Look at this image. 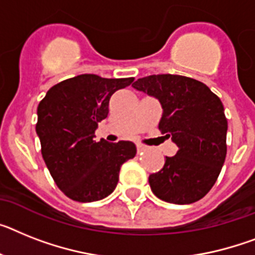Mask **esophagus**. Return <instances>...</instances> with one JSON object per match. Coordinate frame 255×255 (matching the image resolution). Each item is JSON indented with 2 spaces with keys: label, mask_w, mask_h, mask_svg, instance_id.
Listing matches in <instances>:
<instances>
[{
  "label": "esophagus",
  "mask_w": 255,
  "mask_h": 255,
  "mask_svg": "<svg viewBox=\"0 0 255 255\" xmlns=\"http://www.w3.org/2000/svg\"><path fill=\"white\" fill-rule=\"evenodd\" d=\"M136 147H137L138 151H142V150H146L147 146H145V145H142V144H136Z\"/></svg>",
  "instance_id": "1"
}]
</instances>
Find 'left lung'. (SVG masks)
<instances>
[{"mask_svg": "<svg viewBox=\"0 0 255 255\" xmlns=\"http://www.w3.org/2000/svg\"><path fill=\"white\" fill-rule=\"evenodd\" d=\"M132 87L162 105L159 131L177 145L174 157L149 176L153 193L176 205L193 204L209 193L227 154V118L210 88L181 75H150Z\"/></svg>", "mask_w": 255, "mask_h": 255, "instance_id": "8db88e82", "label": "left lung"}]
</instances>
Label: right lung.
I'll use <instances>...</instances> for the list:
<instances>
[{"mask_svg": "<svg viewBox=\"0 0 255 255\" xmlns=\"http://www.w3.org/2000/svg\"><path fill=\"white\" fill-rule=\"evenodd\" d=\"M132 81L78 75L51 87L38 104L36 133L42 158L68 198L93 202L108 197L117 187L122 164L136 155L131 141H95L98 123L109 114L110 97Z\"/></svg>", "mask_w": 255, "mask_h": 255, "instance_id": "1", "label": "right lung"}]
</instances>
